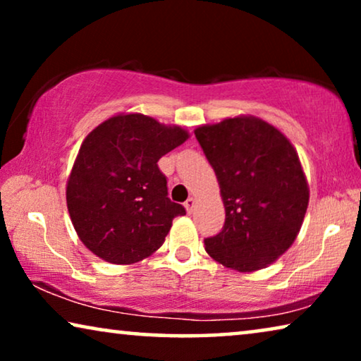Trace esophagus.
<instances>
[{"mask_svg":"<svg viewBox=\"0 0 361 361\" xmlns=\"http://www.w3.org/2000/svg\"><path fill=\"white\" fill-rule=\"evenodd\" d=\"M184 205H185V210L189 212V214H192V212H194V209H195V199H192V197H190V199L185 200Z\"/></svg>","mask_w":361,"mask_h":361,"instance_id":"obj_1","label":"esophagus"}]
</instances>
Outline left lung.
I'll return each instance as SVG.
<instances>
[{"label": "left lung", "instance_id": "8db88e82", "mask_svg": "<svg viewBox=\"0 0 361 361\" xmlns=\"http://www.w3.org/2000/svg\"><path fill=\"white\" fill-rule=\"evenodd\" d=\"M194 133L225 205L224 228L205 238V251L240 273L274 263L298 238L309 205L298 151L278 128L251 115Z\"/></svg>", "mask_w": 361, "mask_h": 361}]
</instances>
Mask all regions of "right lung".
Here are the masks:
<instances>
[{
	"label": "right lung",
	"instance_id": "1",
	"mask_svg": "<svg viewBox=\"0 0 361 361\" xmlns=\"http://www.w3.org/2000/svg\"><path fill=\"white\" fill-rule=\"evenodd\" d=\"M187 137L184 128L141 113H120L88 133L66 195L73 228L93 255L133 264L161 248L185 209L167 197L157 161Z\"/></svg>",
	"mask_w": 361,
	"mask_h": 361
}]
</instances>
